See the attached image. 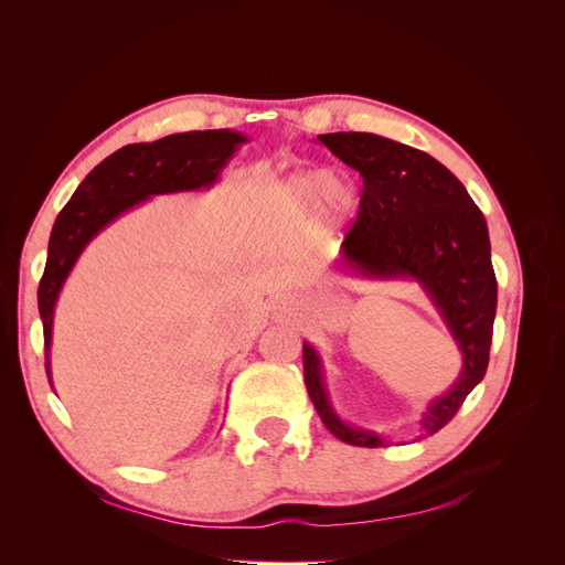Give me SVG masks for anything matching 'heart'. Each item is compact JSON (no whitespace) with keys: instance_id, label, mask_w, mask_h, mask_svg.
Returning <instances> with one entry per match:
<instances>
[{"instance_id":"b5f03b06","label":"heart","mask_w":565,"mask_h":565,"mask_svg":"<svg viewBox=\"0 0 565 565\" xmlns=\"http://www.w3.org/2000/svg\"><path fill=\"white\" fill-rule=\"evenodd\" d=\"M280 207L292 214H306L316 207V216L324 231H339L358 207V188L347 174H324L318 169L295 172L276 185Z\"/></svg>"}]
</instances>
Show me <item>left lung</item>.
Returning a JSON list of instances; mask_svg holds the SVG:
<instances>
[{"label":"left lung","mask_w":565,"mask_h":565,"mask_svg":"<svg viewBox=\"0 0 565 565\" xmlns=\"http://www.w3.org/2000/svg\"><path fill=\"white\" fill-rule=\"evenodd\" d=\"M318 143L363 177L361 210L337 266L361 280L417 282L461 353L455 384L431 398L419 417V434L431 436L455 417L488 370L498 280L486 216L450 169L417 148L367 131L320 134ZM303 380L330 434L349 446H384L377 431L337 415L322 355L311 341H303Z\"/></svg>","instance_id":"1"}]
</instances>
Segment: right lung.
<instances>
[{
    "label": "right lung",
    "mask_w": 565,
    "mask_h": 565,
    "mask_svg": "<svg viewBox=\"0 0 565 565\" xmlns=\"http://www.w3.org/2000/svg\"><path fill=\"white\" fill-rule=\"evenodd\" d=\"M249 139L233 129L183 131L152 143H129L115 150L77 185L51 228L38 306L44 328L46 377L51 388V337L61 289L82 252L119 216L156 195L210 191L221 172Z\"/></svg>",
    "instance_id": "1"
}]
</instances>
